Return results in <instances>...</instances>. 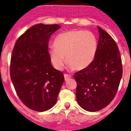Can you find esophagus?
<instances>
[{"label": "esophagus", "instance_id": "esophagus-1", "mask_svg": "<svg viewBox=\"0 0 131 131\" xmlns=\"http://www.w3.org/2000/svg\"><path fill=\"white\" fill-rule=\"evenodd\" d=\"M64 76V79H65V81H67L68 80H69L70 78H71V75H68V74H65Z\"/></svg>", "mask_w": 131, "mask_h": 131}]
</instances>
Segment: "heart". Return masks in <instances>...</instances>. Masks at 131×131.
<instances>
[{
  "label": "heart",
  "instance_id": "obj_1",
  "mask_svg": "<svg viewBox=\"0 0 131 131\" xmlns=\"http://www.w3.org/2000/svg\"><path fill=\"white\" fill-rule=\"evenodd\" d=\"M54 48L49 50L51 61L58 70H61L67 63L74 69L86 68L95 59L97 40L92 32L77 30L58 35L53 42Z\"/></svg>",
  "mask_w": 131,
  "mask_h": 131
}]
</instances>
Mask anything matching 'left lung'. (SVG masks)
<instances>
[{"mask_svg": "<svg viewBox=\"0 0 131 131\" xmlns=\"http://www.w3.org/2000/svg\"><path fill=\"white\" fill-rule=\"evenodd\" d=\"M97 49L92 63L75 73L78 104L88 111L100 110L115 97L123 75V66L118 48L113 38L97 27Z\"/></svg>", "mask_w": 131, "mask_h": 131, "instance_id": "8db88e82", "label": "left lung"}]
</instances>
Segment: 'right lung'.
Returning a JSON list of instances; mask_svg holds the SVG:
<instances>
[{
  "label": "right lung",
  "instance_id": "obj_1",
  "mask_svg": "<svg viewBox=\"0 0 131 131\" xmlns=\"http://www.w3.org/2000/svg\"><path fill=\"white\" fill-rule=\"evenodd\" d=\"M59 25H34L17 40L10 61V77L18 97L27 107L42 112L57 102L64 75L51 64L48 43Z\"/></svg>",
  "mask_w": 131,
  "mask_h": 131
}]
</instances>
